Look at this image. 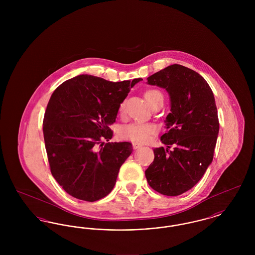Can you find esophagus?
Listing matches in <instances>:
<instances>
[{
  "label": "esophagus",
  "mask_w": 255,
  "mask_h": 255,
  "mask_svg": "<svg viewBox=\"0 0 255 255\" xmlns=\"http://www.w3.org/2000/svg\"><path fill=\"white\" fill-rule=\"evenodd\" d=\"M140 147H142V144L137 143V142H133V149H138V148H140Z\"/></svg>",
  "instance_id": "1"
}]
</instances>
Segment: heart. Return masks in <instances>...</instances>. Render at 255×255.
I'll use <instances>...</instances> for the list:
<instances>
[{"instance_id":"1","label":"heart","mask_w":255,"mask_h":255,"mask_svg":"<svg viewBox=\"0 0 255 255\" xmlns=\"http://www.w3.org/2000/svg\"><path fill=\"white\" fill-rule=\"evenodd\" d=\"M157 97H162L161 93L157 90H149L145 93V97L148 103L153 98ZM124 108L125 103L122 101L120 104L119 111L122 113L124 111ZM156 125L151 122H134L123 126L120 131V135L125 139H131L138 142H145L151 138V136L156 133Z\"/></svg>"}]
</instances>
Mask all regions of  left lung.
Returning <instances> with one entry per match:
<instances>
[{
    "mask_svg": "<svg viewBox=\"0 0 255 255\" xmlns=\"http://www.w3.org/2000/svg\"><path fill=\"white\" fill-rule=\"evenodd\" d=\"M147 84L166 90L170 113L160 137L167 148L154 149L146 179L158 193L178 196L191 189L212 162L219 133L215 98L202 75L178 64L152 74Z\"/></svg>",
    "mask_w": 255,
    "mask_h": 255,
    "instance_id": "1",
    "label": "left lung"
}]
</instances>
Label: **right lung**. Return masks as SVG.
Wrapping results in <instances>:
<instances>
[{"label":"right lung","mask_w":255,"mask_h":255,"mask_svg":"<svg viewBox=\"0 0 255 255\" xmlns=\"http://www.w3.org/2000/svg\"><path fill=\"white\" fill-rule=\"evenodd\" d=\"M141 78L111 82L81 74L51 95L43 133L50 171L76 199L95 202L114 188L120 168L131 155L130 142H107L120 104Z\"/></svg>","instance_id":"add662e5"}]
</instances>
